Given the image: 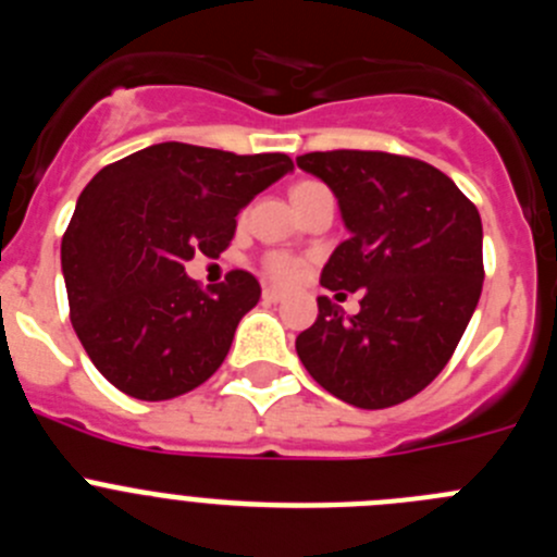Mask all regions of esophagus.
I'll list each match as a JSON object with an SVG mask.
<instances>
[{"label": "esophagus", "mask_w": 557, "mask_h": 557, "mask_svg": "<svg viewBox=\"0 0 557 557\" xmlns=\"http://www.w3.org/2000/svg\"><path fill=\"white\" fill-rule=\"evenodd\" d=\"M262 298L268 304H278V301H284V293H282V289H275V287H264Z\"/></svg>", "instance_id": "1"}]
</instances>
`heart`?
Listing matches in <instances>:
<instances>
[{
    "label": "heart",
    "instance_id": "b5f03b06",
    "mask_svg": "<svg viewBox=\"0 0 557 557\" xmlns=\"http://www.w3.org/2000/svg\"><path fill=\"white\" fill-rule=\"evenodd\" d=\"M312 186H321V184H312V181H304V184H298L293 189V198L295 195H301V191L312 189ZM264 273H268L273 282L289 284V282H295L298 275H301V262H298V259L289 253H268L264 256Z\"/></svg>",
    "mask_w": 557,
    "mask_h": 557
}]
</instances>
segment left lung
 Instances as JSON below:
<instances>
[{
    "label": "left lung",
    "mask_w": 557,
    "mask_h": 557,
    "mask_svg": "<svg viewBox=\"0 0 557 557\" xmlns=\"http://www.w3.org/2000/svg\"><path fill=\"white\" fill-rule=\"evenodd\" d=\"M298 166L334 191L348 239L321 284L357 314L318 298L295 351L323 391L385 410L424 391L455 354L482 293L480 211L426 161L376 150L307 152Z\"/></svg>",
    "instance_id": "left-lung-1"
}]
</instances>
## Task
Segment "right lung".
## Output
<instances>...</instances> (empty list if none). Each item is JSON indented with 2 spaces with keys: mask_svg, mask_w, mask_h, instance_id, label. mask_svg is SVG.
<instances>
[{
  "mask_svg": "<svg viewBox=\"0 0 557 557\" xmlns=\"http://www.w3.org/2000/svg\"><path fill=\"white\" fill-rule=\"evenodd\" d=\"M293 170L284 152L164 141L102 166L61 243L69 318L97 371L141 401L203 385L262 287L248 270L200 287L184 264L220 256L236 214Z\"/></svg>",
  "mask_w": 557,
  "mask_h": 557,
  "instance_id": "add662e5",
  "label": "right lung"
}]
</instances>
